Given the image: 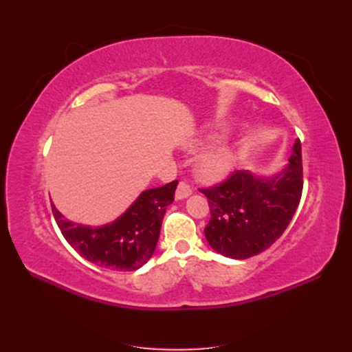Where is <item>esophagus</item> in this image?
I'll list each match as a JSON object with an SVG mask.
<instances>
[{
	"instance_id": "obj_1",
	"label": "esophagus",
	"mask_w": 352,
	"mask_h": 352,
	"mask_svg": "<svg viewBox=\"0 0 352 352\" xmlns=\"http://www.w3.org/2000/svg\"><path fill=\"white\" fill-rule=\"evenodd\" d=\"M190 194H192V189H190V186L188 185V184H185V182H180L179 185H177V189H176V192H175V198L179 201V199H185V198H188Z\"/></svg>"
}]
</instances>
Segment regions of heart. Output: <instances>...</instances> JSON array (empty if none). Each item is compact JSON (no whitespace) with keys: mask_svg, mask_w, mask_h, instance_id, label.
I'll return each mask as SVG.
<instances>
[{"mask_svg":"<svg viewBox=\"0 0 352 352\" xmlns=\"http://www.w3.org/2000/svg\"><path fill=\"white\" fill-rule=\"evenodd\" d=\"M204 142H195L202 145ZM242 160V151L233 145H221L202 154L197 163V175L206 182H217L228 177Z\"/></svg>","mask_w":352,"mask_h":352,"instance_id":"b5f03b06","label":"heart"}]
</instances>
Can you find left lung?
I'll list each match as a JSON object with an SVG mask.
<instances>
[{"instance_id": "left-lung-1", "label": "left lung", "mask_w": 352, "mask_h": 352, "mask_svg": "<svg viewBox=\"0 0 352 352\" xmlns=\"http://www.w3.org/2000/svg\"><path fill=\"white\" fill-rule=\"evenodd\" d=\"M199 190L211 212L204 229L210 247L229 258L254 257L280 238L300 204L301 142L295 140L289 162L278 175L239 170L219 186Z\"/></svg>"}]
</instances>
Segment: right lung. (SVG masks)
I'll return each instance as SVG.
<instances>
[{
    "mask_svg": "<svg viewBox=\"0 0 352 352\" xmlns=\"http://www.w3.org/2000/svg\"><path fill=\"white\" fill-rule=\"evenodd\" d=\"M177 180L142 190L122 216L102 226L67 220L52 204L63 236L85 260L100 267L132 272L153 257L167 206L173 202Z\"/></svg>",
    "mask_w": 352,
    "mask_h": 352,
    "instance_id": "obj_1",
    "label": "right lung"
}]
</instances>
